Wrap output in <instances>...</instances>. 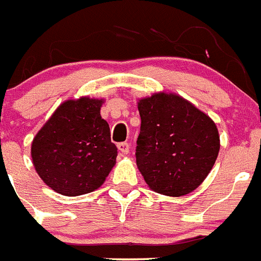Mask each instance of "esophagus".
I'll use <instances>...</instances> for the list:
<instances>
[{"mask_svg": "<svg viewBox=\"0 0 261 261\" xmlns=\"http://www.w3.org/2000/svg\"><path fill=\"white\" fill-rule=\"evenodd\" d=\"M117 147L123 155H127L128 151H130V144H128L127 142H121V143L117 144Z\"/></svg>", "mask_w": 261, "mask_h": 261, "instance_id": "34e87169", "label": "esophagus"}]
</instances>
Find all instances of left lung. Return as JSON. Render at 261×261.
I'll return each mask as SVG.
<instances>
[{
    "label": "left lung",
    "instance_id": "8db88e82",
    "mask_svg": "<svg viewBox=\"0 0 261 261\" xmlns=\"http://www.w3.org/2000/svg\"><path fill=\"white\" fill-rule=\"evenodd\" d=\"M138 109L142 123L135 155L148 187L172 197L193 192L218 156L214 122L176 94L156 93L140 99Z\"/></svg>",
    "mask_w": 261,
    "mask_h": 261
}]
</instances>
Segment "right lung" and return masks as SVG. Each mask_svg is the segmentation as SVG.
Returning a JSON list of instances; mask_svg holds the SVG:
<instances>
[{"label": "right lung", "instance_id": "obj_1", "mask_svg": "<svg viewBox=\"0 0 261 261\" xmlns=\"http://www.w3.org/2000/svg\"><path fill=\"white\" fill-rule=\"evenodd\" d=\"M101 99H69L59 106L34 138V167L63 196L90 193L103 184L115 164L117 146L102 119Z\"/></svg>", "mask_w": 261, "mask_h": 261}]
</instances>
